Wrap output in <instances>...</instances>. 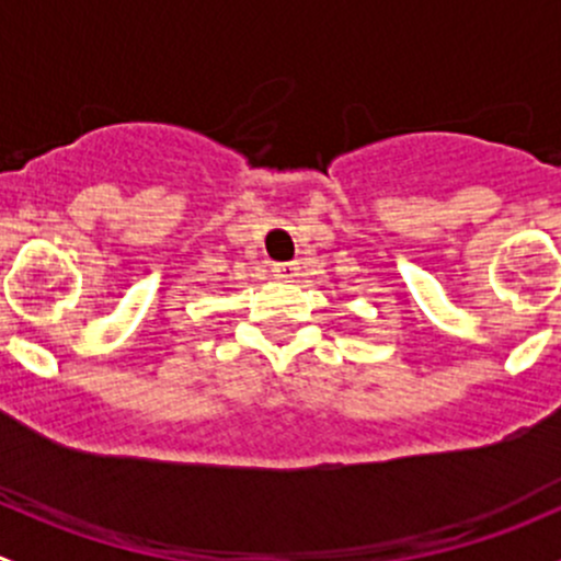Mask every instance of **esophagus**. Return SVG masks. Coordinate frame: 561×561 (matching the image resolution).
Instances as JSON below:
<instances>
[{"mask_svg": "<svg viewBox=\"0 0 561 561\" xmlns=\"http://www.w3.org/2000/svg\"><path fill=\"white\" fill-rule=\"evenodd\" d=\"M274 276L276 279H285V282H290L293 276H298V263H274Z\"/></svg>", "mask_w": 561, "mask_h": 561, "instance_id": "1", "label": "esophagus"}]
</instances>
